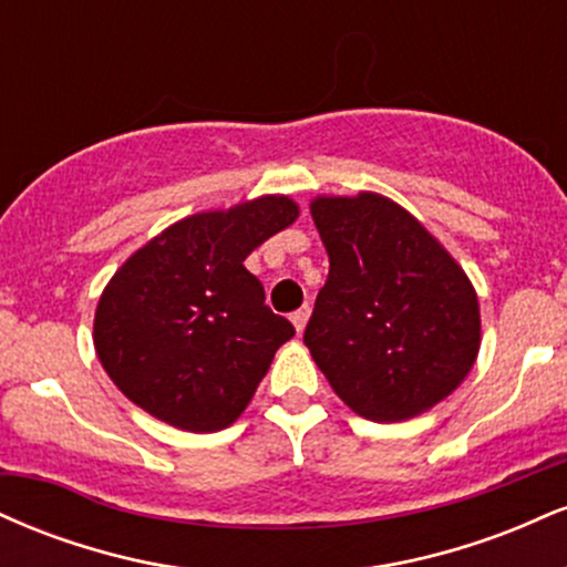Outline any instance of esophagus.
I'll return each instance as SVG.
<instances>
[{
	"instance_id": "1",
	"label": "esophagus",
	"mask_w": 567,
	"mask_h": 567,
	"mask_svg": "<svg viewBox=\"0 0 567 567\" xmlns=\"http://www.w3.org/2000/svg\"><path fill=\"white\" fill-rule=\"evenodd\" d=\"M309 315H311V309H309V306H303V309L292 311L290 322H292V328H296V333H303L306 322H309Z\"/></svg>"
}]
</instances>
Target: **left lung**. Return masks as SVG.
<instances>
[{"instance_id": "obj_1", "label": "left lung", "mask_w": 567, "mask_h": 567, "mask_svg": "<svg viewBox=\"0 0 567 567\" xmlns=\"http://www.w3.org/2000/svg\"><path fill=\"white\" fill-rule=\"evenodd\" d=\"M330 275L306 324L317 368L357 415L379 424L426 413L480 354L474 285L440 239L375 192L309 205Z\"/></svg>"}]
</instances>
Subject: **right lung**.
Segmentation results:
<instances>
[{
    "mask_svg": "<svg viewBox=\"0 0 567 567\" xmlns=\"http://www.w3.org/2000/svg\"><path fill=\"white\" fill-rule=\"evenodd\" d=\"M298 213L285 194L194 213L114 271L97 298L93 343L130 402L197 434L245 413L277 349L296 336L266 306L245 258Z\"/></svg>",
    "mask_w": 567,
    "mask_h": 567,
    "instance_id": "add662e5",
    "label": "right lung"
}]
</instances>
